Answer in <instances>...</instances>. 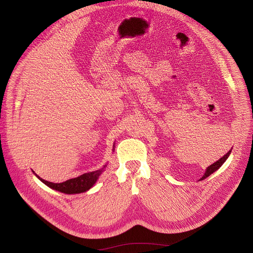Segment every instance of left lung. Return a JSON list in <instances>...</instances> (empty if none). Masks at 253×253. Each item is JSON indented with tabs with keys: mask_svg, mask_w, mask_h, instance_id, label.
<instances>
[{
	"mask_svg": "<svg viewBox=\"0 0 253 253\" xmlns=\"http://www.w3.org/2000/svg\"><path fill=\"white\" fill-rule=\"evenodd\" d=\"M230 152H231V151H229L226 155H224L220 159H218L217 162H215L214 164H212L210 167L207 168V170H206V172H205V175L201 178V180L207 178V177H208V176H210L213 172H215L217 169H219V168L221 167V165H223V164L226 162V159L228 158V156L230 155Z\"/></svg>",
	"mask_w": 253,
	"mask_h": 253,
	"instance_id": "8db88e82",
	"label": "left lung"
}]
</instances>
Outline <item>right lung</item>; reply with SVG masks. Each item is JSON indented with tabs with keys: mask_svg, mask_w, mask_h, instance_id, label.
<instances>
[{
	"mask_svg": "<svg viewBox=\"0 0 253 253\" xmlns=\"http://www.w3.org/2000/svg\"><path fill=\"white\" fill-rule=\"evenodd\" d=\"M101 172H102V169L94 171V172L85 173V174L80 175L79 177L68 179L66 181L60 182V183H53L47 180H44L40 178L39 176H38V177H39V179L42 182H44L45 185L53 190L60 191V192L66 193V194H76V193L85 192V191H87L88 189L93 187L94 183L98 179L99 175L101 174Z\"/></svg>",
	"mask_w": 253,
	"mask_h": 253,
	"instance_id": "obj_1",
	"label": "right lung"
}]
</instances>
